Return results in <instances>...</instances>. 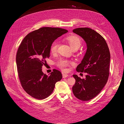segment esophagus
<instances>
[{
    "label": "esophagus",
    "mask_w": 124,
    "mask_h": 124,
    "mask_svg": "<svg viewBox=\"0 0 124 124\" xmlns=\"http://www.w3.org/2000/svg\"><path fill=\"white\" fill-rule=\"evenodd\" d=\"M69 76L68 74H65V73H62V78H67V77H68Z\"/></svg>",
    "instance_id": "1"
}]
</instances>
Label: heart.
<instances>
[{
  "label": "heart",
  "instance_id": "b5f03b06",
  "mask_svg": "<svg viewBox=\"0 0 124 124\" xmlns=\"http://www.w3.org/2000/svg\"><path fill=\"white\" fill-rule=\"evenodd\" d=\"M67 40L69 43L71 47L73 49L75 48H78L81 44V41L78 37L76 36H70L67 37ZM59 46V43L57 41H55L52 43L50 47V51L52 53H54L57 51ZM69 62L65 60H62L58 62V66L62 69H65L66 67L68 66Z\"/></svg>",
  "mask_w": 124,
  "mask_h": 124
}]
</instances>
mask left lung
Here are the masks:
<instances>
[{"label":"left lung","instance_id":"8db88e82","mask_svg":"<svg viewBox=\"0 0 124 124\" xmlns=\"http://www.w3.org/2000/svg\"><path fill=\"white\" fill-rule=\"evenodd\" d=\"M73 32L83 39L87 49L78 72L87 73L85 78L73 77L76 83L72 92L77 98L88 101L98 95L106 85L109 76L110 53L106 40L99 33L89 28H78Z\"/></svg>","mask_w":124,"mask_h":124}]
</instances>
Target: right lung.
I'll return each instance as SVG.
<instances>
[{
  "label": "right lung",
  "instance_id": "add662e5",
  "mask_svg": "<svg viewBox=\"0 0 124 124\" xmlns=\"http://www.w3.org/2000/svg\"><path fill=\"white\" fill-rule=\"evenodd\" d=\"M68 31L61 28L42 27L28 33L18 48L16 62L18 77L25 91L33 98L42 100L53 92L62 73L54 69L48 75L42 68L50 57L52 43Z\"/></svg>",
  "mask_w": 124,
  "mask_h": 124
}]
</instances>
